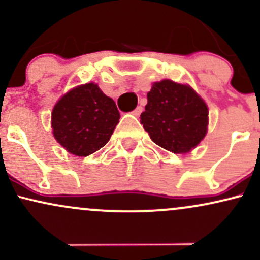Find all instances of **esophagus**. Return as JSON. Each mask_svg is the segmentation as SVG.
<instances>
[{
    "label": "esophagus",
    "instance_id": "34e87169",
    "mask_svg": "<svg viewBox=\"0 0 260 260\" xmlns=\"http://www.w3.org/2000/svg\"><path fill=\"white\" fill-rule=\"evenodd\" d=\"M142 112H143V107L138 106V107H136V110H134L132 113L134 116H137V117H138V116H140V113H142Z\"/></svg>",
    "mask_w": 260,
    "mask_h": 260
}]
</instances>
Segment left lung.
I'll use <instances>...</instances> for the list:
<instances>
[{
	"label": "left lung",
	"mask_w": 260,
	"mask_h": 260,
	"mask_svg": "<svg viewBox=\"0 0 260 260\" xmlns=\"http://www.w3.org/2000/svg\"><path fill=\"white\" fill-rule=\"evenodd\" d=\"M208 107L190 86L165 79L148 92L140 123L155 144L175 154L188 153L204 138Z\"/></svg>",
	"instance_id": "left-lung-1"
}]
</instances>
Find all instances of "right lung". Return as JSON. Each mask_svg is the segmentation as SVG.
Returning a JSON list of instances; mask_svg holds the SVG:
<instances>
[{
	"label": "right lung",
	"mask_w": 260,
	"mask_h": 260,
	"mask_svg": "<svg viewBox=\"0 0 260 260\" xmlns=\"http://www.w3.org/2000/svg\"><path fill=\"white\" fill-rule=\"evenodd\" d=\"M120 112L111 98L94 83L68 91L52 110L53 137L77 156L98 151L111 138Z\"/></svg>",
	"instance_id": "obj_1"
}]
</instances>
